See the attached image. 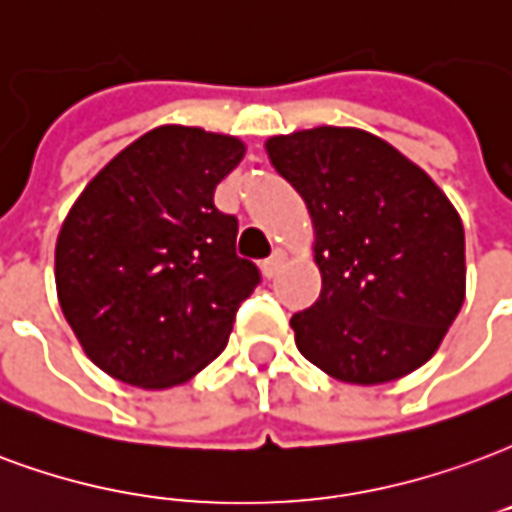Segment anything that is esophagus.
<instances>
[{
	"mask_svg": "<svg viewBox=\"0 0 512 512\" xmlns=\"http://www.w3.org/2000/svg\"><path fill=\"white\" fill-rule=\"evenodd\" d=\"M285 260H287L285 249H274V255L268 257L266 263H263V274H266L268 279H274V276L279 274V268L285 266Z\"/></svg>",
	"mask_w": 512,
	"mask_h": 512,
	"instance_id": "obj_1",
	"label": "esophagus"
}]
</instances>
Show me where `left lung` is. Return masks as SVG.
<instances>
[{
	"label": "left lung",
	"instance_id": "obj_1",
	"mask_svg": "<svg viewBox=\"0 0 512 512\" xmlns=\"http://www.w3.org/2000/svg\"><path fill=\"white\" fill-rule=\"evenodd\" d=\"M276 173L304 198L320 298L293 314L306 361L352 385L420 369L467 295L464 225L429 173L358 127L266 140Z\"/></svg>",
	"mask_w": 512,
	"mask_h": 512
}]
</instances>
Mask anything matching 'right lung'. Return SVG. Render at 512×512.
Wrapping results in <instances>:
<instances>
[{
	"label": "right lung",
	"instance_id": "add662e5",
	"mask_svg": "<svg viewBox=\"0 0 512 512\" xmlns=\"http://www.w3.org/2000/svg\"><path fill=\"white\" fill-rule=\"evenodd\" d=\"M244 151L236 135L162 124L121 149L64 217L59 306L113 380L162 391L225 350L238 306L260 282L236 255V217L214 206Z\"/></svg>",
	"mask_w": 512,
	"mask_h": 512
}]
</instances>
